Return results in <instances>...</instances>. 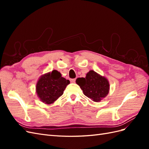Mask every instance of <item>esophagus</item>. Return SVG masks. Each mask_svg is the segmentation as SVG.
<instances>
[{
  "instance_id": "1",
  "label": "esophagus",
  "mask_w": 149,
  "mask_h": 149,
  "mask_svg": "<svg viewBox=\"0 0 149 149\" xmlns=\"http://www.w3.org/2000/svg\"><path fill=\"white\" fill-rule=\"evenodd\" d=\"M70 81H71V83H75L76 79H70Z\"/></svg>"
}]
</instances>
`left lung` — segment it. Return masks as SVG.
I'll list each match as a JSON object with an SVG mask.
<instances>
[{
  "mask_svg": "<svg viewBox=\"0 0 149 149\" xmlns=\"http://www.w3.org/2000/svg\"><path fill=\"white\" fill-rule=\"evenodd\" d=\"M76 83L84 95L94 102H100L109 92V81L93 70H90L85 78H78Z\"/></svg>",
  "mask_w": 149,
  "mask_h": 149,
  "instance_id": "obj_1",
  "label": "left lung"
}]
</instances>
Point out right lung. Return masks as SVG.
Wrapping results in <instances>:
<instances>
[{"mask_svg": "<svg viewBox=\"0 0 149 149\" xmlns=\"http://www.w3.org/2000/svg\"><path fill=\"white\" fill-rule=\"evenodd\" d=\"M70 81L62 77L57 70L42 74L36 84V93L42 102L46 104L54 103L63 94Z\"/></svg>", "mask_w": 149, "mask_h": 149, "instance_id": "obj_1", "label": "right lung"}]
</instances>
